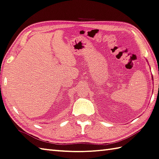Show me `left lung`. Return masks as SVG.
<instances>
[{
  "instance_id": "8db88e82",
  "label": "left lung",
  "mask_w": 159,
  "mask_h": 159,
  "mask_svg": "<svg viewBox=\"0 0 159 159\" xmlns=\"http://www.w3.org/2000/svg\"><path fill=\"white\" fill-rule=\"evenodd\" d=\"M152 80H153V77H152Z\"/></svg>"
}]
</instances>
